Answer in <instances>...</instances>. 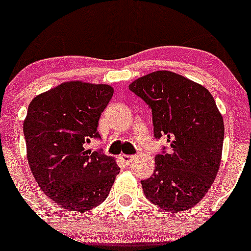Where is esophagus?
Returning a JSON list of instances; mask_svg holds the SVG:
<instances>
[{"mask_svg": "<svg viewBox=\"0 0 251 251\" xmlns=\"http://www.w3.org/2000/svg\"><path fill=\"white\" fill-rule=\"evenodd\" d=\"M120 159L125 165H130L131 161L135 159V155H126V154H120Z\"/></svg>", "mask_w": 251, "mask_h": 251, "instance_id": "1", "label": "esophagus"}]
</instances>
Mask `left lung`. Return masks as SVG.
<instances>
[{"mask_svg": "<svg viewBox=\"0 0 251 251\" xmlns=\"http://www.w3.org/2000/svg\"><path fill=\"white\" fill-rule=\"evenodd\" d=\"M151 109L154 137L170 147L155 155V169L141 181L149 201L168 212L188 210L203 199L219 173L224 119L211 93L173 72L159 70L128 86Z\"/></svg>", "mask_w": 251, "mask_h": 251, "instance_id": "obj_1", "label": "left lung"}]
</instances>
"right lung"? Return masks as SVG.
I'll return each instance as SVG.
<instances>
[{
  "instance_id": "obj_1",
  "label": "right lung",
  "mask_w": 251,
  "mask_h": 251,
  "mask_svg": "<svg viewBox=\"0 0 251 251\" xmlns=\"http://www.w3.org/2000/svg\"><path fill=\"white\" fill-rule=\"evenodd\" d=\"M113 93L109 85L70 81L35 97L27 108V163L44 193L68 211L103 203L120 171L114 158L85 148L100 138L98 120Z\"/></svg>"
}]
</instances>
